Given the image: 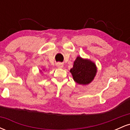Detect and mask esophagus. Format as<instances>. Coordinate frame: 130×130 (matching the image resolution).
Returning <instances> with one entry per match:
<instances>
[{
  "label": "esophagus",
  "instance_id": "esophagus-1",
  "mask_svg": "<svg viewBox=\"0 0 130 130\" xmlns=\"http://www.w3.org/2000/svg\"><path fill=\"white\" fill-rule=\"evenodd\" d=\"M57 67L58 68H62V67H63V65L60 63H58L57 64Z\"/></svg>",
  "mask_w": 130,
  "mask_h": 130
}]
</instances>
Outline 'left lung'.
Masks as SVG:
<instances>
[{
    "label": "left lung",
    "instance_id": "obj_1",
    "mask_svg": "<svg viewBox=\"0 0 130 130\" xmlns=\"http://www.w3.org/2000/svg\"><path fill=\"white\" fill-rule=\"evenodd\" d=\"M70 72L74 81L79 84L86 85L93 79L96 73V67L92 61L77 57Z\"/></svg>",
    "mask_w": 130,
    "mask_h": 130
}]
</instances>
